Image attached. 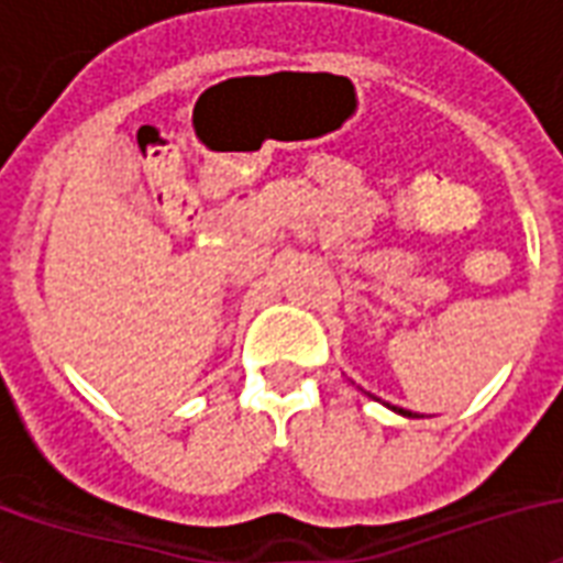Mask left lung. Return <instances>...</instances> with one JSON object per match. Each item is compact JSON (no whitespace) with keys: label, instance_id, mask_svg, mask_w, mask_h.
<instances>
[{"label":"left lung","instance_id":"1","mask_svg":"<svg viewBox=\"0 0 563 563\" xmlns=\"http://www.w3.org/2000/svg\"><path fill=\"white\" fill-rule=\"evenodd\" d=\"M397 411H402V409H397ZM402 415H409V411H402Z\"/></svg>","mask_w":563,"mask_h":563}]
</instances>
